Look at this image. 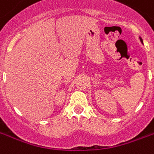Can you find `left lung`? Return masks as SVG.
<instances>
[{"label":"left lung","instance_id":"1","mask_svg":"<svg viewBox=\"0 0 154 154\" xmlns=\"http://www.w3.org/2000/svg\"><path fill=\"white\" fill-rule=\"evenodd\" d=\"M139 39H140V41H141V43H142V44H143V39H142V38L140 37V36H139Z\"/></svg>","mask_w":154,"mask_h":154}]
</instances>
